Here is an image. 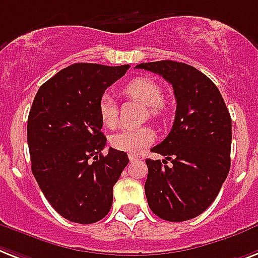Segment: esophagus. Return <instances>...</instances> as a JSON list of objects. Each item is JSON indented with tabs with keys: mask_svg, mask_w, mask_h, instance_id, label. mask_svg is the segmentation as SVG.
Returning <instances> with one entry per match:
<instances>
[{
	"mask_svg": "<svg viewBox=\"0 0 258 258\" xmlns=\"http://www.w3.org/2000/svg\"><path fill=\"white\" fill-rule=\"evenodd\" d=\"M139 156H137V154H133V153H131L129 154V160H131V161H136V160H139Z\"/></svg>",
	"mask_w": 258,
	"mask_h": 258,
	"instance_id": "34e87169",
	"label": "esophagus"
}]
</instances>
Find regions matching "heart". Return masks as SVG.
Masks as SVG:
<instances>
[{"label":"heart","instance_id":"obj_1","mask_svg":"<svg viewBox=\"0 0 258 258\" xmlns=\"http://www.w3.org/2000/svg\"><path fill=\"white\" fill-rule=\"evenodd\" d=\"M125 94L133 100L148 105L150 116L157 117L161 114V102L164 100V94L161 88L156 82L146 78H137L127 84L125 88ZM98 114L101 122L105 126H116L118 110H117L116 101L110 94L105 93L101 96L98 101ZM154 139H156L154 132L150 127L142 126L117 132L110 137V144L117 150H122L127 153H141L142 150H145L148 146L153 144Z\"/></svg>","mask_w":258,"mask_h":258}]
</instances>
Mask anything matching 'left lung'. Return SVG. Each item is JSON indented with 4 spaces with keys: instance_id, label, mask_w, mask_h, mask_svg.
<instances>
[{
    "instance_id": "1",
    "label": "left lung",
    "mask_w": 258,
    "mask_h": 258,
    "mask_svg": "<svg viewBox=\"0 0 258 258\" xmlns=\"http://www.w3.org/2000/svg\"><path fill=\"white\" fill-rule=\"evenodd\" d=\"M136 68L162 76L177 101L172 131L152 148L165 160H146V200L162 220L186 221L207 211L229 173L232 118L217 86L196 68L169 59Z\"/></svg>"
}]
</instances>
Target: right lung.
I'll return each instance as SVG.
<instances>
[{"label":"right lung","instance_id":"add662e5","mask_svg":"<svg viewBox=\"0 0 258 258\" xmlns=\"http://www.w3.org/2000/svg\"><path fill=\"white\" fill-rule=\"evenodd\" d=\"M129 65L73 63L37 92L28 118L33 176L55 212L78 224H93L109 213L113 186L129 162L109 148L101 132L98 101Z\"/></svg>","mask_w":258,"mask_h":258}]
</instances>
